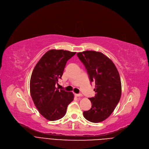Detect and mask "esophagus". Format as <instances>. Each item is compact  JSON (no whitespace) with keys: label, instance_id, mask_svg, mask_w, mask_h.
<instances>
[{"label":"esophagus","instance_id":"1","mask_svg":"<svg viewBox=\"0 0 149 149\" xmlns=\"http://www.w3.org/2000/svg\"><path fill=\"white\" fill-rule=\"evenodd\" d=\"M75 95L76 96H77V97H79V96H81L82 94H81V93H79V94H75Z\"/></svg>","mask_w":149,"mask_h":149}]
</instances>
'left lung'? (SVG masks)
<instances>
[{
	"instance_id": "obj_1",
	"label": "left lung",
	"mask_w": 149,
	"mask_h": 149,
	"mask_svg": "<svg viewBox=\"0 0 149 149\" xmlns=\"http://www.w3.org/2000/svg\"><path fill=\"white\" fill-rule=\"evenodd\" d=\"M77 56L87 70L91 83H95V96L89 98L91 108L83 112L88 121L97 123L105 120L114 111L121 96V82L113 62L101 52L87 50Z\"/></svg>"
}]
</instances>
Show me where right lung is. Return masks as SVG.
<instances>
[{
  "mask_svg": "<svg viewBox=\"0 0 149 149\" xmlns=\"http://www.w3.org/2000/svg\"><path fill=\"white\" fill-rule=\"evenodd\" d=\"M76 52L52 49L35 66L30 79V93L40 113L49 120L63 118L68 105L74 100L72 92L56 88L66 63Z\"/></svg>",
  "mask_w": 149,
  "mask_h": 149,
  "instance_id": "right-lung-1",
  "label": "right lung"
}]
</instances>
